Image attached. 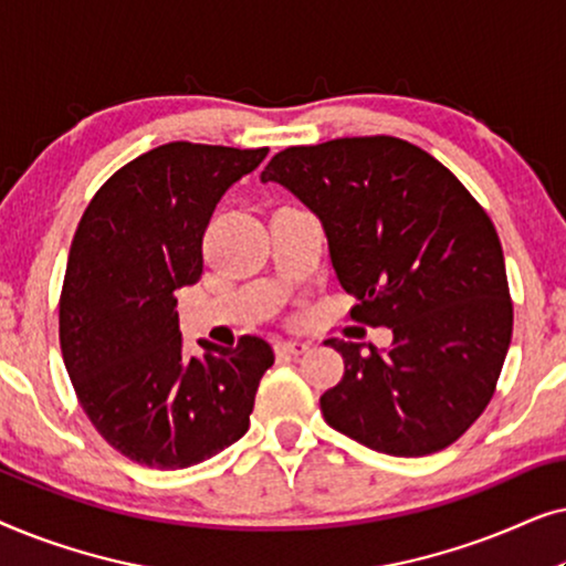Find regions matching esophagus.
Returning a JSON list of instances; mask_svg holds the SVG:
<instances>
[{
	"label": "esophagus",
	"instance_id": "obj_1",
	"mask_svg": "<svg viewBox=\"0 0 566 566\" xmlns=\"http://www.w3.org/2000/svg\"><path fill=\"white\" fill-rule=\"evenodd\" d=\"M308 350L306 343H296V339H289V343H277L275 353L277 355H304Z\"/></svg>",
	"mask_w": 566,
	"mask_h": 566
}]
</instances>
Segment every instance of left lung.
Listing matches in <instances>:
<instances>
[{
  "mask_svg": "<svg viewBox=\"0 0 566 566\" xmlns=\"http://www.w3.org/2000/svg\"><path fill=\"white\" fill-rule=\"evenodd\" d=\"M262 182L322 221L355 322L389 327L386 353L332 337L345 376L319 405L329 428L389 455L459 440L490 405L513 337L505 258L484 208L451 169L394 136L291 146Z\"/></svg>",
  "mask_w": 566,
  "mask_h": 566,
  "instance_id": "1",
  "label": "left lung"
}]
</instances>
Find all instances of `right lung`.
<instances>
[{
	"label": "right lung",
	"mask_w": 566,
	"mask_h": 566,
	"mask_svg": "<svg viewBox=\"0 0 566 566\" xmlns=\"http://www.w3.org/2000/svg\"><path fill=\"white\" fill-rule=\"evenodd\" d=\"M268 149L172 142L120 167L90 200L69 250L59 339L76 397L126 459L188 469L250 428L275 355L262 337L200 339L185 358L175 291L203 273V234L223 192Z\"/></svg>",
	"instance_id": "right-lung-1"
}]
</instances>
